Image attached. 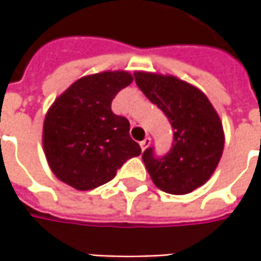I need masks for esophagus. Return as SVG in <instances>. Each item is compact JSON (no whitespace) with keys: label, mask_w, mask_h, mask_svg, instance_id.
<instances>
[{"label":"esophagus","mask_w":261,"mask_h":261,"mask_svg":"<svg viewBox=\"0 0 261 261\" xmlns=\"http://www.w3.org/2000/svg\"><path fill=\"white\" fill-rule=\"evenodd\" d=\"M149 144H151V138H149V136H146L144 141H141V144H139V145H141V148H142V151H145L146 148L149 146Z\"/></svg>","instance_id":"esophagus-1"}]
</instances>
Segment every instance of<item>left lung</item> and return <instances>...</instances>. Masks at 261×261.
I'll use <instances>...</instances> for the list:
<instances>
[{
	"instance_id": "8db88e82",
	"label": "left lung",
	"mask_w": 261,
	"mask_h": 261,
	"mask_svg": "<svg viewBox=\"0 0 261 261\" xmlns=\"http://www.w3.org/2000/svg\"><path fill=\"white\" fill-rule=\"evenodd\" d=\"M141 91L168 117L174 130L170 152L155 158L142 154L154 185L170 195H187L203 186L222 156L225 135L219 116L197 87L174 75L136 71Z\"/></svg>"
}]
</instances>
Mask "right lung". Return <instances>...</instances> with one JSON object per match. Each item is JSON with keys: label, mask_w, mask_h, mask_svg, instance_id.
<instances>
[{"label": "right lung", "mask_w": 261, "mask_h": 261, "mask_svg": "<svg viewBox=\"0 0 261 261\" xmlns=\"http://www.w3.org/2000/svg\"><path fill=\"white\" fill-rule=\"evenodd\" d=\"M134 81L127 71H105L76 80L49 107L43 151L52 173L76 190L110 181L141 146L129 135V120L112 112L115 95Z\"/></svg>", "instance_id": "obj_1"}]
</instances>
